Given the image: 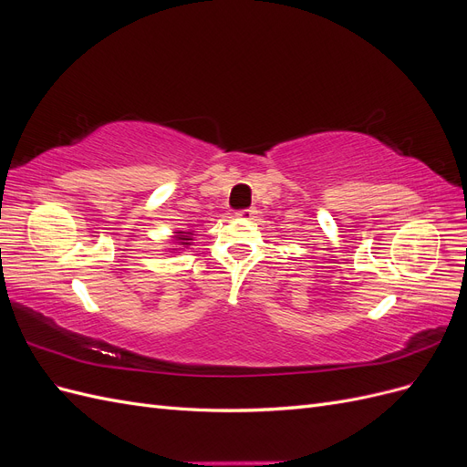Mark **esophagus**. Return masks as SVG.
Instances as JSON below:
<instances>
[{
	"instance_id": "obj_1",
	"label": "esophagus",
	"mask_w": 467,
	"mask_h": 467,
	"mask_svg": "<svg viewBox=\"0 0 467 467\" xmlns=\"http://www.w3.org/2000/svg\"><path fill=\"white\" fill-rule=\"evenodd\" d=\"M255 214H257L255 208H245V210H239L235 216L242 218V220H253V218H255Z\"/></svg>"
}]
</instances>
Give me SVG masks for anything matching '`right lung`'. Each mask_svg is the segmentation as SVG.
Returning <instances> with one entry per match:
<instances>
[{
	"instance_id": "add662e5",
	"label": "right lung",
	"mask_w": 467,
	"mask_h": 467,
	"mask_svg": "<svg viewBox=\"0 0 467 467\" xmlns=\"http://www.w3.org/2000/svg\"><path fill=\"white\" fill-rule=\"evenodd\" d=\"M175 234H177V237H175L177 245H182V247H189L191 245V242H192V234L191 232H175ZM173 251H177V249H173Z\"/></svg>"
}]
</instances>
